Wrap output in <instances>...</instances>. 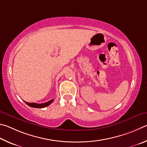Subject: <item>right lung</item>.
I'll return each mask as SVG.
<instances>
[{
	"label": "right lung",
	"mask_w": 147,
	"mask_h": 147,
	"mask_svg": "<svg viewBox=\"0 0 147 147\" xmlns=\"http://www.w3.org/2000/svg\"><path fill=\"white\" fill-rule=\"evenodd\" d=\"M53 102V99L50 100V101H49L46 102H45V103H41V104H37V103H35V102H25L26 103L28 106H30L31 107H33V108H38V109H41V108H45L48 107V105H50L51 102Z\"/></svg>",
	"instance_id": "right-lung-1"
}]
</instances>
